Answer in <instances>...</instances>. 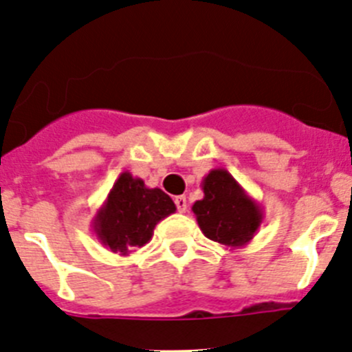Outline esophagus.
Returning <instances> with one entry per match:
<instances>
[{
    "mask_svg": "<svg viewBox=\"0 0 352 352\" xmlns=\"http://www.w3.org/2000/svg\"><path fill=\"white\" fill-rule=\"evenodd\" d=\"M173 201H175V206H177V209H179V212H186L187 211V199H186V196H177L175 199H173Z\"/></svg>",
    "mask_w": 352,
    "mask_h": 352,
    "instance_id": "34e87169",
    "label": "esophagus"
}]
</instances>
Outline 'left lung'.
Returning <instances> with one entry per match:
<instances>
[{
    "label": "left lung",
    "mask_w": 352,
    "mask_h": 352,
    "mask_svg": "<svg viewBox=\"0 0 352 352\" xmlns=\"http://www.w3.org/2000/svg\"><path fill=\"white\" fill-rule=\"evenodd\" d=\"M204 197L192 212L204 236L225 247L242 248L264 221V209L225 168H212L201 182Z\"/></svg>",
    "instance_id": "1"
}]
</instances>
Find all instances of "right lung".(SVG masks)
Here are the masks:
<instances>
[{
	"instance_id": "add662e5",
	"label": "right lung",
	"mask_w": 352,
	"mask_h": 352,
	"mask_svg": "<svg viewBox=\"0 0 352 352\" xmlns=\"http://www.w3.org/2000/svg\"><path fill=\"white\" fill-rule=\"evenodd\" d=\"M175 204L162 189L144 186V180L122 172L95 214L91 228L110 252L129 255L153 236L155 226L175 212Z\"/></svg>"
}]
</instances>
